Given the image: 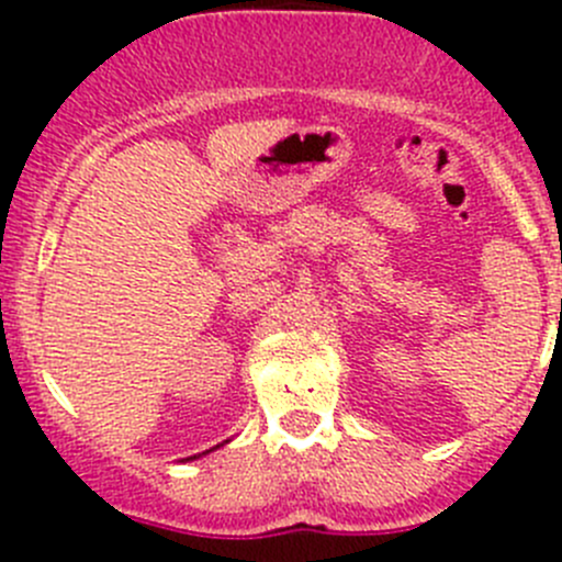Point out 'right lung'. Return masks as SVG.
<instances>
[{
    "label": "right lung",
    "mask_w": 562,
    "mask_h": 562,
    "mask_svg": "<svg viewBox=\"0 0 562 562\" xmlns=\"http://www.w3.org/2000/svg\"><path fill=\"white\" fill-rule=\"evenodd\" d=\"M209 451H212V449H209ZM203 454H206V451H203ZM198 457H201V454H198ZM190 459H195V457H190Z\"/></svg>",
    "instance_id": "1"
}]
</instances>
